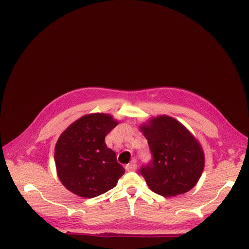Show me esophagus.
Instances as JSON below:
<instances>
[{
    "label": "esophagus",
    "mask_w": 249,
    "mask_h": 249,
    "mask_svg": "<svg viewBox=\"0 0 249 249\" xmlns=\"http://www.w3.org/2000/svg\"><path fill=\"white\" fill-rule=\"evenodd\" d=\"M137 169V164H136V160H133L131 163H129L125 166V170L126 171H135Z\"/></svg>",
    "instance_id": "1"
}]
</instances>
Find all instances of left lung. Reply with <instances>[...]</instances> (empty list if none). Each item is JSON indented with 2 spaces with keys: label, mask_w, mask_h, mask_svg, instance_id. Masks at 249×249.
<instances>
[{
  "label": "left lung",
  "mask_w": 249,
  "mask_h": 249,
  "mask_svg": "<svg viewBox=\"0 0 249 249\" xmlns=\"http://www.w3.org/2000/svg\"><path fill=\"white\" fill-rule=\"evenodd\" d=\"M152 160L140 168L149 189L164 197L190 191L205 167L198 141L178 120L162 115L140 126Z\"/></svg>",
  "instance_id": "obj_1"
}]
</instances>
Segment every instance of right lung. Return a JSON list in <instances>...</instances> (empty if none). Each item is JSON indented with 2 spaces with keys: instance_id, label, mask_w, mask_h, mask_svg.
Segmentation results:
<instances>
[{
  "instance_id": "1",
  "label": "right lung",
  "mask_w": 249,
  "mask_h": 249,
  "mask_svg": "<svg viewBox=\"0 0 249 249\" xmlns=\"http://www.w3.org/2000/svg\"><path fill=\"white\" fill-rule=\"evenodd\" d=\"M118 124L109 114L79 118L60 135L55 146L59 179L78 196L92 198L111 190L124 173L105 137Z\"/></svg>"
}]
</instances>
